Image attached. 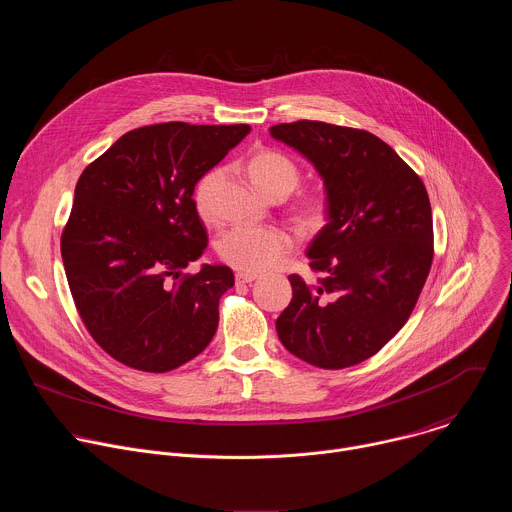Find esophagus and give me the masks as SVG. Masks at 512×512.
I'll return each mask as SVG.
<instances>
[{
	"label": "esophagus",
	"instance_id": "34e87169",
	"mask_svg": "<svg viewBox=\"0 0 512 512\" xmlns=\"http://www.w3.org/2000/svg\"><path fill=\"white\" fill-rule=\"evenodd\" d=\"M255 279H257L255 273H243V271H239V273L235 275V281H237V283H253Z\"/></svg>",
	"mask_w": 512,
	"mask_h": 512
}]
</instances>
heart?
Segmentation results:
<instances>
[{"label": "heart", "instance_id": "b5f03b06", "mask_svg": "<svg viewBox=\"0 0 512 512\" xmlns=\"http://www.w3.org/2000/svg\"><path fill=\"white\" fill-rule=\"evenodd\" d=\"M247 170L257 188H261L269 198L287 196L294 192L300 182V168L296 162L277 150H257L247 160ZM223 170L212 168L200 176L194 186V204L202 218H212V194L216 184L221 182ZM328 218V200L320 192L306 194L298 204V221L304 229L316 231L324 227ZM218 255L231 267L243 273H263L281 265L291 249L289 233L283 229H257V227H235L227 231L218 241Z\"/></svg>", "mask_w": 512, "mask_h": 512}]
</instances>
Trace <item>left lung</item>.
Instances as JSON below:
<instances>
[{
	"label": "left lung",
	"instance_id": "1",
	"mask_svg": "<svg viewBox=\"0 0 512 512\" xmlns=\"http://www.w3.org/2000/svg\"><path fill=\"white\" fill-rule=\"evenodd\" d=\"M269 133L314 164L328 200V223L308 247L322 277L289 275L294 298L275 322L277 336L314 367H352L377 354L417 304L433 261L427 190L364 129L302 119Z\"/></svg>",
	"mask_w": 512,
	"mask_h": 512
}]
</instances>
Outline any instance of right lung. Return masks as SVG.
<instances>
[{
  "label": "right lung",
  "instance_id": "1",
  "mask_svg": "<svg viewBox=\"0 0 512 512\" xmlns=\"http://www.w3.org/2000/svg\"><path fill=\"white\" fill-rule=\"evenodd\" d=\"M251 131L249 125H145L85 168L60 253L72 300L115 360L166 373L198 356L235 285L227 265L182 273L208 245L194 186Z\"/></svg>",
  "mask_w": 512,
  "mask_h": 512
}]
</instances>
